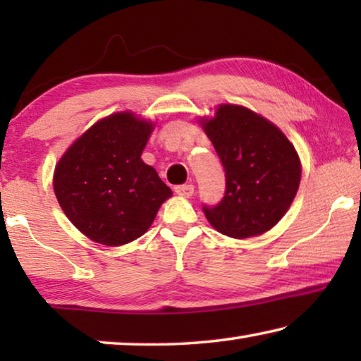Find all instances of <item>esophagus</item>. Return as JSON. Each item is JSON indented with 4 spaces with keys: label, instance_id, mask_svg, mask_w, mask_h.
Returning <instances> with one entry per match:
<instances>
[{
    "label": "esophagus",
    "instance_id": "obj_1",
    "mask_svg": "<svg viewBox=\"0 0 361 361\" xmlns=\"http://www.w3.org/2000/svg\"><path fill=\"white\" fill-rule=\"evenodd\" d=\"M174 192L180 197H192L194 194V185L192 184H184V185H176Z\"/></svg>",
    "mask_w": 361,
    "mask_h": 361
}]
</instances>
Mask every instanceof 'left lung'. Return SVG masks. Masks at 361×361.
Returning a JSON list of instances; mask_svg holds the SVG:
<instances>
[{
    "mask_svg": "<svg viewBox=\"0 0 361 361\" xmlns=\"http://www.w3.org/2000/svg\"><path fill=\"white\" fill-rule=\"evenodd\" d=\"M202 126L220 157L226 184L219 204L202 207L207 220L231 238L273 228L299 189L294 146L279 128L243 106L221 105Z\"/></svg>",
    "mask_w": 361,
    "mask_h": 361,
    "instance_id": "8db88e82",
    "label": "left lung"
}]
</instances>
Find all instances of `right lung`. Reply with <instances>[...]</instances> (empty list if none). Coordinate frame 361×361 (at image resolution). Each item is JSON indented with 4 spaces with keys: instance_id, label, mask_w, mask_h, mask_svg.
<instances>
[{
    "instance_id": "right-lung-1",
    "label": "right lung",
    "mask_w": 361,
    "mask_h": 361,
    "mask_svg": "<svg viewBox=\"0 0 361 361\" xmlns=\"http://www.w3.org/2000/svg\"><path fill=\"white\" fill-rule=\"evenodd\" d=\"M152 125L131 113L98 121L59 161L54 192L67 219L97 243L140 238L172 192L141 159Z\"/></svg>"
}]
</instances>
